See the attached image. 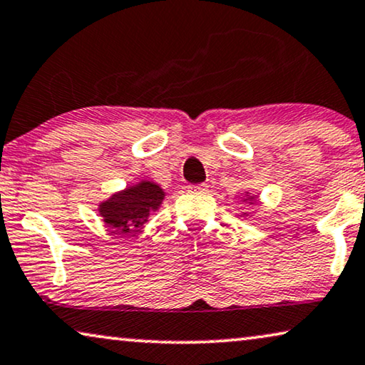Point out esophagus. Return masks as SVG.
I'll list each match as a JSON object with an SVG mask.
<instances>
[{
	"label": "esophagus",
	"instance_id": "1",
	"mask_svg": "<svg viewBox=\"0 0 365 365\" xmlns=\"http://www.w3.org/2000/svg\"><path fill=\"white\" fill-rule=\"evenodd\" d=\"M188 192H192V193H207L208 192V185L207 183L188 185Z\"/></svg>",
	"mask_w": 365,
	"mask_h": 365
}]
</instances>
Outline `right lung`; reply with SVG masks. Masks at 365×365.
<instances>
[{"mask_svg": "<svg viewBox=\"0 0 365 365\" xmlns=\"http://www.w3.org/2000/svg\"><path fill=\"white\" fill-rule=\"evenodd\" d=\"M162 200L163 192L158 185L142 182L102 203L101 217L115 233H130L147 222L148 213L158 208Z\"/></svg>", "mask_w": 365, "mask_h": 365, "instance_id": "right-lung-1", "label": "right lung"}]
</instances>
